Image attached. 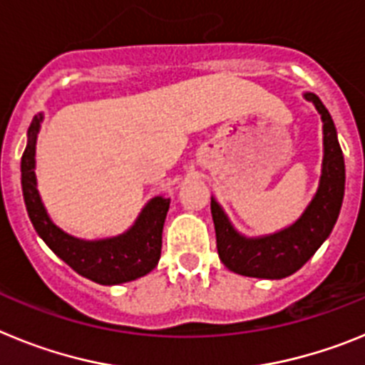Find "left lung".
I'll return each instance as SVG.
<instances>
[{"mask_svg":"<svg viewBox=\"0 0 365 365\" xmlns=\"http://www.w3.org/2000/svg\"><path fill=\"white\" fill-rule=\"evenodd\" d=\"M305 98L316 106L324 120V170L320 188L305 214L292 227L261 240L241 237L232 228L217 202L212 199L210 208L219 259L232 272L250 278H287L314 256L334 228L346 188L344 153L338 144L333 118L322 104V100L312 93H307Z\"/></svg>","mask_w":365,"mask_h":365,"instance_id":"8db88e82","label":"left lung"}]
</instances>
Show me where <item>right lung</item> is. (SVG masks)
<instances>
[{"label": "right lung", "instance_id": "add662e5", "mask_svg": "<svg viewBox=\"0 0 365 365\" xmlns=\"http://www.w3.org/2000/svg\"><path fill=\"white\" fill-rule=\"evenodd\" d=\"M41 117L32 118L29 125L27 148L21 157V188L25 206L32 227L36 228L41 240L62 257L67 265L83 278L102 285H117L131 282L157 267L163 247V227L166 219L170 199L155 197L148 202L138 221L124 235L104 241H80L63 234L47 217L36 190L34 175V150Z\"/></svg>", "mask_w": 365, "mask_h": 365}]
</instances>
